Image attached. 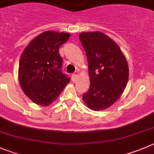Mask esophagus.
I'll return each instance as SVG.
<instances>
[{"label":"esophagus","mask_w":154,"mask_h":154,"mask_svg":"<svg viewBox=\"0 0 154 154\" xmlns=\"http://www.w3.org/2000/svg\"><path fill=\"white\" fill-rule=\"evenodd\" d=\"M77 74H72V75H71V79H72L73 81H74V80H77Z\"/></svg>","instance_id":"esophagus-1"}]
</instances>
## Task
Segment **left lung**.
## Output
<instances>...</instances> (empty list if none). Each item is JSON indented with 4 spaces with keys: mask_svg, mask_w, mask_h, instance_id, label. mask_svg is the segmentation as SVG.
Masks as SVG:
<instances>
[{
    "mask_svg": "<svg viewBox=\"0 0 154 154\" xmlns=\"http://www.w3.org/2000/svg\"><path fill=\"white\" fill-rule=\"evenodd\" d=\"M79 37L87 54L90 81L83 100L93 111L106 109L120 98L127 86V59L117 43L103 32H84Z\"/></svg>",
    "mask_w": 154,
    "mask_h": 154,
    "instance_id": "obj_1",
    "label": "left lung"
}]
</instances>
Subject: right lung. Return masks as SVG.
I'll return each instance as SVG.
<instances>
[{
	"mask_svg": "<svg viewBox=\"0 0 154 154\" xmlns=\"http://www.w3.org/2000/svg\"><path fill=\"white\" fill-rule=\"evenodd\" d=\"M70 34L45 31L26 45L20 56L18 79L25 95L35 104L48 106L59 97L70 82L62 74L59 47Z\"/></svg>",
	"mask_w": 154,
	"mask_h": 154,
	"instance_id": "right-lung-1",
	"label": "right lung"
}]
</instances>
